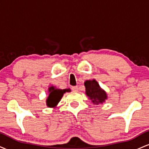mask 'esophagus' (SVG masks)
Listing matches in <instances>:
<instances>
[{"mask_svg": "<svg viewBox=\"0 0 149 149\" xmlns=\"http://www.w3.org/2000/svg\"><path fill=\"white\" fill-rule=\"evenodd\" d=\"M71 90H72L73 92H78V86L72 87V88H71Z\"/></svg>", "mask_w": 149, "mask_h": 149, "instance_id": "1", "label": "esophagus"}]
</instances>
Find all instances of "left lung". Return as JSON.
Masks as SVG:
<instances>
[{"mask_svg": "<svg viewBox=\"0 0 149 149\" xmlns=\"http://www.w3.org/2000/svg\"><path fill=\"white\" fill-rule=\"evenodd\" d=\"M85 93L94 104L98 105L103 104L107 100V95L104 90L100 88V85L95 80H86L84 83Z\"/></svg>", "mask_w": 149, "mask_h": 149, "instance_id": "obj_1", "label": "left lung"}]
</instances>
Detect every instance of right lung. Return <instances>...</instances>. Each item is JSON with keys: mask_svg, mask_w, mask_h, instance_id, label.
<instances>
[{"mask_svg": "<svg viewBox=\"0 0 149 149\" xmlns=\"http://www.w3.org/2000/svg\"><path fill=\"white\" fill-rule=\"evenodd\" d=\"M70 89H61L56 88L55 87L51 86L48 88L49 95L46 100L47 106L49 108H54L61 100V97H63L64 94L66 92H70Z\"/></svg>", "mask_w": 149, "mask_h": 149, "instance_id": "obj_1", "label": "right lung"}]
</instances>
